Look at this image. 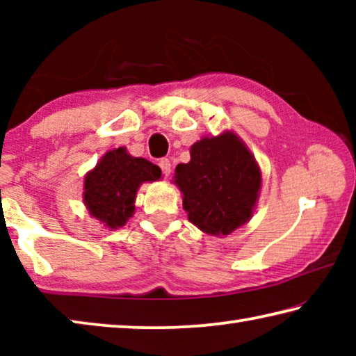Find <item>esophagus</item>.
<instances>
[{
  "mask_svg": "<svg viewBox=\"0 0 356 356\" xmlns=\"http://www.w3.org/2000/svg\"><path fill=\"white\" fill-rule=\"evenodd\" d=\"M159 166H160V170H161V172H163V176H170V172H171V161L168 160V159H160L159 160Z\"/></svg>",
  "mask_w": 356,
  "mask_h": 356,
  "instance_id": "1",
  "label": "esophagus"
}]
</instances>
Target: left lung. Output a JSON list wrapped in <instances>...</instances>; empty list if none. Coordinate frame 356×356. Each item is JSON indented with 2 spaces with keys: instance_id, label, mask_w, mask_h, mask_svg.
<instances>
[{
  "instance_id": "1",
  "label": "left lung",
  "mask_w": 356,
  "mask_h": 356,
  "mask_svg": "<svg viewBox=\"0 0 356 356\" xmlns=\"http://www.w3.org/2000/svg\"><path fill=\"white\" fill-rule=\"evenodd\" d=\"M177 165L176 184L188 220L201 231L227 236L248 221L261 188V171L234 134L204 138Z\"/></svg>"
}]
</instances>
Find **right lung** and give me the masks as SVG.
I'll use <instances>...</instances> for the list:
<instances>
[{"mask_svg":"<svg viewBox=\"0 0 356 356\" xmlns=\"http://www.w3.org/2000/svg\"><path fill=\"white\" fill-rule=\"evenodd\" d=\"M160 176L159 166L130 156L124 147L110 150L84 180V202L94 218L116 229L134 213L140 184L159 180Z\"/></svg>","mask_w":356,"mask_h":356,"instance_id":"obj_1","label":"right lung"}]
</instances>
